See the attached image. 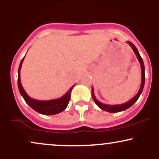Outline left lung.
<instances>
[{
	"mask_svg": "<svg viewBox=\"0 0 159 159\" xmlns=\"http://www.w3.org/2000/svg\"><path fill=\"white\" fill-rule=\"evenodd\" d=\"M126 43L130 45L131 48H132V50L134 51V54H135L137 58H138V61H139L140 64V67H141V84H140V87L139 90H138V93H137L132 98H131L129 101H128L127 102L120 104V105H106V104L102 103L101 102H99L98 99H96V98L94 96L93 87H92V97H93V101L95 102V103H96V105H97L98 106L102 109V110L107 111V112H110V113L120 112V111H123L126 110V109L129 108V107L132 106V105L134 104V102H136L137 100L138 99V98L140 97V94H141L144 87V83H145V68H144L143 60H142L141 57H140L139 52H138V49H137L136 47L134 46V45L129 41H127Z\"/></svg>",
	"mask_w": 159,
	"mask_h": 159,
	"instance_id": "obj_1",
	"label": "left lung"
}]
</instances>
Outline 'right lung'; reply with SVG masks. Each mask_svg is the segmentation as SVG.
<instances>
[{"label":"right lung","instance_id":"1","mask_svg":"<svg viewBox=\"0 0 159 159\" xmlns=\"http://www.w3.org/2000/svg\"><path fill=\"white\" fill-rule=\"evenodd\" d=\"M25 57H24L21 63H20L19 71H18V87H19L20 93L25 99V102L31 108L34 109V111H36V112L43 115H54L64 111L66 108L69 100H70L71 92H72V90L74 87L75 84L67 91L66 93L63 95L61 98H55V99L46 100V101H40V100L32 98L26 93L21 83L20 71H21V65H22Z\"/></svg>","mask_w":159,"mask_h":159}]
</instances>
